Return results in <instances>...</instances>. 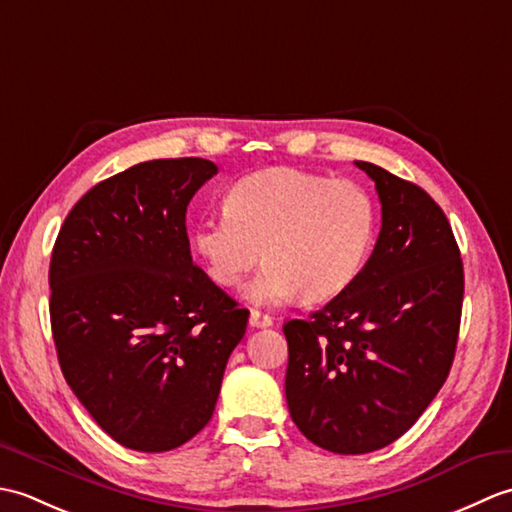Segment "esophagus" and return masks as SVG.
<instances>
[{"label": "esophagus", "mask_w": 512, "mask_h": 512, "mask_svg": "<svg viewBox=\"0 0 512 512\" xmlns=\"http://www.w3.org/2000/svg\"><path fill=\"white\" fill-rule=\"evenodd\" d=\"M248 323L250 328H270V325H273V317H268L262 310H250Z\"/></svg>", "instance_id": "34e87169"}]
</instances>
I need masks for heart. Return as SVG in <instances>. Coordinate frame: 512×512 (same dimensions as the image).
I'll list each match as a JSON object with an SVG mask.
<instances>
[{"mask_svg": "<svg viewBox=\"0 0 512 512\" xmlns=\"http://www.w3.org/2000/svg\"><path fill=\"white\" fill-rule=\"evenodd\" d=\"M226 213L204 215L191 231L195 255L217 286L239 284L268 259L248 299L275 306L292 297L325 301L354 284L376 239V204L361 184L301 169H266L237 180Z\"/></svg>", "mask_w": 512, "mask_h": 512, "instance_id": "1", "label": "heart"}]
</instances>
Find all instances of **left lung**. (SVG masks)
Segmentation results:
<instances>
[{
  "mask_svg": "<svg viewBox=\"0 0 512 512\" xmlns=\"http://www.w3.org/2000/svg\"><path fill=\"white\" fill-rule=\"evenodd\" d=\"M374 180L383 226L354 284L284 325L286 400L317 447L361 455L411 429L458 345L464 268L447 215L418 184L356 160Z\"/></svg>",
  "mask_w": 512,
  "mask_h": 512,
  "instance_id": "obj_1",
  "label": "left lung"
}]
</instances>
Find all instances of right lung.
<instances>
[{
  "instance_id": "add662e5",
  "label": "right lung",
  "mask_w": 512,
  "mask_h": 512,
  "mask_svg": "<svg viewBox=\"0 0 512 512\" xmlns=\"http://www.w3.org/2000/svg\"><path fill=\"white\" fill-rule=\"evenodd\" d=\"M211 160L129 167L72 206L50 259L61 372L127 449H178L211 420L248 310L193 264L187 206Z\"/></svg>"
}]
</instances>
